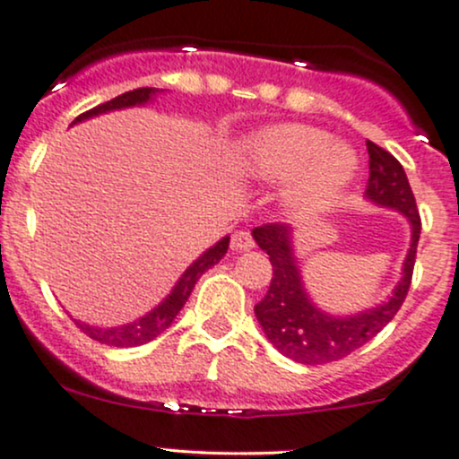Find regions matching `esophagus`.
I'll use <instances>...</instances> for the list:
<instances>
[{"label":"esophagus","instance_id":"34e87169","mask_svg":"<svg viewBox=\"0 0 459 459\" xmlns=\"http://www.w3.org/2000/svg\"><path fill=\"white\" fill-rule=\"evenodd\" d=\"M230 248L238 250V253H246V250H253L255 248V239L248 230H238L230 239Z\"/></svg>","mask_w":459,"mask_h":459}]
</instances>
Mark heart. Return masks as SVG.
I'll return each mask as SVG.
<instances>
[{"label":"heart","mask_w":459,"mask_h":459,"mask_svg":"<svg viewBox=\"0 0 459 459\" xmlns=\"http://www.w3.org/2000/svg\"><path fill=\"white\" fill-rule=\"evenodd\" d=\"M239 167L248 178L283 185V204L294 215L323 213L356 173V156L343 143L310 125L283 123L259 129L244 143Z\"/></svg>","instance_id":"heart-1"}]
</instances>
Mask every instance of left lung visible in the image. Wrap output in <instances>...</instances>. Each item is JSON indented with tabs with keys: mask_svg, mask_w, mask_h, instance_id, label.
Masks as SVG:
<instances>
[{
	"mask_svg": "<svg viewBox=\"0 0 459 459\" xmlns=\"http://www.w3.org/2000/svg\"><path fill=\"white\" fill-rule=\"evenodd\" d=\"M369 180L365 197L383 209L407 217L411 244L403 262L400 281L387 301L354 315H330L321 310L306 290L297 253L294 230L288 224H266L253 229V239L266 250L273 264V279L266 297L255 306V316L266 339L288 359L303 365H323L339 360L374 339L395 316L411 286L416 248L420 239V215L403 165L383 147L368 141Z\"/></svg>",
	"mask_w": 459,
	"mask_h": 459,
	"instance_id": "1",
	"label": "left lung"
}]
</instances>
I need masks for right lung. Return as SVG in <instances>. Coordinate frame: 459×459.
Listing matches in <instances>:
<instances>
[{
    "label": "right lung",
    "mask_w": 459,
    "mask_h": 459,
    "mask_svg": "<svg viewBox=\"0 0 459 459\" xmlns=\"http://www.w3.org/2000/svg\"><path fill=\"white\" fill-rule=\"evenodd\" d=\"M160 94H165V90L138 88V90H132V91H125V94L116 96V99L108 100V103L96 105V108L90 109V112L76 116L74 123H72V125L83 123V120L94 118V116L116 112V109L143 108V105L152 103V100L156 99V96H160ZM229 242H230V238L226 235V238H221L220 242L211 246V248H206L204 253H202L200 257H197L195 262H193L191 266L180 274V279H178L176 286L171 288V292H169L167 297L162 299V301L158 303V306L153 307L152 312H147L144 316L136 318V321L125 323V325H116V327L90 325V323L79 321V318H74V323L81 327V330H83V334H88L90 339L99 341V343H105V345L136 347V345L149 343V341L156 339L158 334H162V332H165L167 327L171 325L173 318L178 316V312L185 307L186 299L191 297V290L195 288L197 279H200L202 274L206 273V270H209L211 266H215V264L220 262L221 257H224L226 250H229Z\"/></svg>",
    "instance_id": "obj_1"
}]
</instances>
